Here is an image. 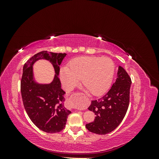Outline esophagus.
<instances>
[{
  "mask_svg": "<svg viewBox=\"0 0 159 159\" xmlns=\"http://www.w3.org/2000/svg\"><path fill=\"white\" fill-rule=\"evenodd\" d=\"M66 100H67V102H69V100H70V98H68V99H67Z\"/></svg>",
  "mask_w": 159,
  "mask_h": 159,
  "instance_id": "esophagus-1",
  "label": "esophagus"
}]
</instances>
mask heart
<instances>
[{
  "label": "heart",
  "instance_id": "1",
  "mask_svg": "<svg viewBox=\"0 0 159 159\" xmlns=\"http://www.w3.org/2000/svg\"><path fill=\"white\" fill-rule=\"evenodd\" d=\"M115 64L109 57L81 56L70 61L68 68L60 71V80L64 88L71 91L80 82L94 95L103 93L111 82Z\"/></svg>",
  "mask_w": 159,
  "mask_h": 159
}]
</instances>
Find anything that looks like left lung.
Listing matches in <instances>:
<instances>
[{
  "label": "left lung",
  "instance_id": "8db88e82",
  "mask_svg": "<svg viewBox=\"0 0 159 159\" xmlns=\"http://www.w3.org/2000/svg\"><path fill=\"white\" fill-rule=\"evenodd\" d=\"M131 85V78L119 66L116 81L108 92L101 98L91 101L88 109L96 116L94 121L85 125L88 131L105 134L119 125L128 109Z\"/></svg>",
  "mask_w": 159,
  "mask_h": 159
}]
</instances>
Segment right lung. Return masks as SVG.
<instances>
[{
	"label": "right lung",
	"mask_w": 159,
	"mask_h": 159,
	"mask_svg": "<svg viewBox=\"0 0 159 159\" xmlns=\"http://www.w3.org/2000/svg\"><path fill=\"white\" fill-rule=\"evenodd\" d=\"M66 56L65 53L42 51L30 57L23 67L20 90L24 107L32 123L46 133L62 131L71 113L64 107L65 91L61 88L58 78L60 66ZM42 59L49 61L55 68L54 80L48 84H38L33 78V65Z\"/></svg>",
	"instance_id": "obj_1"
}]
</instances>
